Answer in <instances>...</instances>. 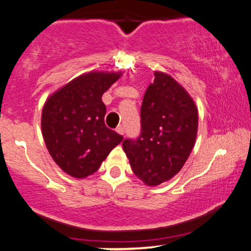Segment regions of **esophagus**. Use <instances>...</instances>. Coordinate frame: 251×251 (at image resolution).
<instances>
[{"instance_id": "obj_1", "label": "esophagus", "mask_w": 251, "mask_h": 251, "mask_svg": "<svg viewBox=\"0 0 251 251\" xmlns=\"http://www.w3.org/2000/svg\"><path fill=\"white\" fill-rule=\"evenodd\" d=\"M117 132H118V133L123 134V136H124V133H125V128H124V126H123V125L118 126V127H117Z\"/></svg>"}]
</instances>
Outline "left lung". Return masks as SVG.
Returning <instances> with one entry per match:
<instances>
[{
  "label": "left lung",
  "mask_w": 251,
  "mask_h": 251,
  "mask_svg": "<svg viewBox=\"0 0 251 251\" xmlns=\"http://www.w3.org/2000/svg\"><path fill=\"white\" fill-rule=\"evenodd\" d=\"M198 109L172 76L155 73L140 107V134L123 142L136 176L157 186L175 176L195 144Z\"/></svg>",
  "instance_id": "8db88e82"
}]
</instances>
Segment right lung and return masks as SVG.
<instances>
[{
    "instance_id": "1",
    "label": "right lung",
    "mask_w": 251,
    "mask_h": 251,
    "mask_svg": "<svg viewBox=\"0 0 251 251\" xmlns=\"http://www.w3.org/2000/svg\"><path fill=\"white\" fill-rule=\"evenodd\" d=\"M121 74L88 73L69 82L48 99L41 131L50 155L73 177L94 174L124 139L104 125L102 95Z\"/></svg>"
}]
</instances>
